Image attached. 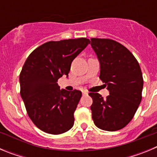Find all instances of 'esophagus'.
<instances>
[{
  "label": "esophagus",
  "mask_w": 157,
  "mask_h": 157,
  "mask_svg": "<svg viewBox=\"0 0 157 157\" xmlns=\"http://www.w3.org/2000/svg\"><path fill=\"white\" fill-rule=\"evenodd\" d=\"M82 94H83V95H86V94H88V92H87L86 90H83L82 91Z\"/></svg>",
  "instance_id": "1"
}]
</instances>
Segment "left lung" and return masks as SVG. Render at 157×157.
<instances>
[{
    "label": "left lung",
    "mask_w": 157,
    "mask_h": 157,
    "mask_svg": "<svg viewBox=\"0 0 157 157\" xmlns=\"http://www.w3.org/2000/svg\"><path fill=\"white\" fill-rule=\"evenodd\" d=\"M91 46L100 62L99 78L109 91L105 99L90 93L94 123L98 128L116 131L125 127L141 101L143 78L138 60L120 43L112 39L91 38Z\"/></svg>",
    "instance_id": "obj_1"
}]
</instances>
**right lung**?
<instances>
[{
    "instance_id": "1",
    "label": "right lung",
    "mask_w": 157,
    "mask_h": 157,
    "mask_svg": "<svg viewBox=\"0 0 157 157\" xmlns=\"http://www.w3.org/2000/svg\"><path fill=\"white\" fill-rule=\"evenodd\" d=\"M90 43L85 37L48 41L25 62L19 75L20 95L30 119L44 132L63 134L74 125L82 92L60 90L57 81L68 76L73 59Z\"/></svg>"
}]
</instances>
